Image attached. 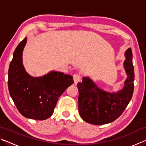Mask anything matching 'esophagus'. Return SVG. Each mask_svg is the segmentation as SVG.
Masks as SVG:
<instances>
[{
	"instance_id": "obj_1",
	"label": "esophagus",
	"mask_w": 146,
	"mask_h": 146,
	"mask_svg": "<svg viewBox=\"0 0 146 146\" xmlns=\"http://www.w3.org/2000/svg\"><path fill=\"white\" fill-rule=\"evenodd\" d=\"M81 79V76L79 73H75L73 75V80H74V82L76 84H77L78 82H80Z\"/></svg>"
}]
</instances>
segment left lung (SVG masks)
<instances>
[{
    "label": "left lung",
    "instance_id": "obj_1",
    "mask_svg": "<svg viewBox=\"0 0 146 146\" xmlns=\"http://www.w3.org/2000/svg\"><path fill=\"white\" fill-rule=\"evenodd\" d=\"M132 51H125L124 68L127 78L125 86L117 93L105 92L97 87L88 77L77 84L78 90V111L86 122L94 125L111 123L122 115L131 99L134 91V67Z\"/></svg>",
    "mask_w": 146,
    "mask_h": 146
}]
</instances>
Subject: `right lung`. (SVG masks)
<instances>
[{"mask_svg":"<svg viewBox=\"0 0 146 146\" xmlns=\"http://www.w3.org/2000/svg\"><path fill=\"white\" fill-rule=\"evenodd\" d=\"M26 38L15 49L8 70V89L17 110L26 118L43 120L50 117L58 98L74 83L72 76L52 72L35 78L26 72L22 53Z\"/></svg>","mask_w":146,"mask_h":146,"instance_id":"1","label":"right lung"}]
</instances>
